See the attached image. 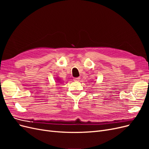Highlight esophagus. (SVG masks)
<instances>
[{
  "instance_id": "esophagus-1",
  "label": "esophagus",
  "mask_w": 149,
  "mask_h": 149,
  "mask_svg": "<svg viewBox=\"0 0 149 149\" xmlns=\"http://www.w3.org/2000/svg\"><path fill=\"white\" fill-rule=\"evenodd\" d=\"M80 79V78L79 77H77V78H74V81H79Z\"/></svg>"
}]
</instances>
